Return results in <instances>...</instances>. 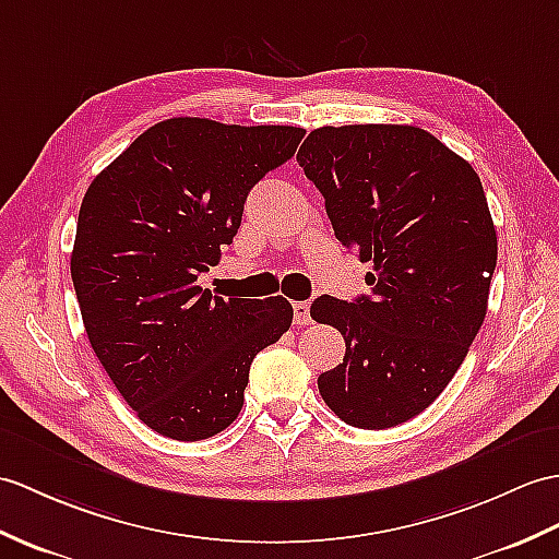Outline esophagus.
<instances>
[{"label":"esophagus","instance_id":"esophagus-1","mask_svg":"<svg viewBox=\"0 0 559 559\" xmlns=\"http://www.w3.org/2000/svg\"><path fill=\"white\" fill-rule=\"evenodd\" d=\"M293 321H295V326H309V323H311L309 302H295L293 305Z\"/></svg>","mask_w":559,"mask_h":559}]
</instances>
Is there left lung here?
Wrapping results in <instances>:
<instances>
[{"mask_svg":"<svg viewBox=\"0 0 559 559\" xmlns=\"http://www.w3.org/2000/svg\"><path fill=\"white\" fill-rule=\"evenodd\" d=\"M297 162L335 238L373 262L371 295H321L309 309L345 338L343 365L319 376V393L349 426H397L445 391L486 319L498 238L484 186L414 126H323Z\"/></svg>","mask_w":559,"mask_h":559,"instance_id":"obj_1","label":"left lung"}]
</instances>
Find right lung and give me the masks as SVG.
Listing matches in <instances>:
<instances>
[{"mask_svg": "<svg viewBox=\"0 0 559 559\" xmlns=\"http://www.w3.org/2000/svg\"><path fill=\"white\" fill-rule=\"evenodd\" d=\"M295 126L154 123L90 183L71 254L85 333L140 421L204 440L238 419L257 353L290 329L285 297H212L200 274L240 228L248 192L288 162Z\"/></svg>", "mask_w": 559, "mask_h": 559, "instance_id": "1", "label": "right lung"}]
</instances>
